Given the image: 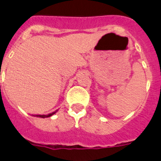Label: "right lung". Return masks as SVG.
I'll return each instance as SVG.
<instances>
[{
    "mask_svg": "<svg viewBox=\"0 0 161 161\" xmlns=\"http://www.w3.org/2000/svg\"><path fill=\"white\" fill-rule=\"evenodd\" d=\"M57 111V110H55V112H53V113H51V114H36L35 115V116H36V117H39V118H48V117H51V116H52V115H53L54 114H55V112Z\"/></svg>",
    "mask_w": 161,
    "mask_h": 161,
    "instance_id": "obj_1",
    "label": "right lung"
}]
</instances>
